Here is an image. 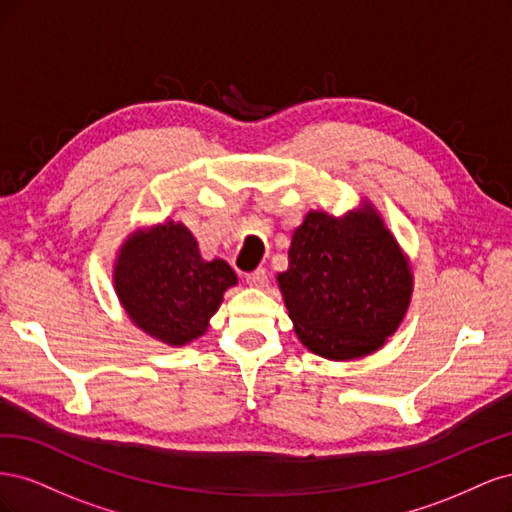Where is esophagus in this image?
Returning a JSON list of instances; mask_svg holds the SVG:
<instances>
[{
	"mask_svg": "<svg viewBox=\"0 0 512 512\" xmlns=\"http://www.w3.org/2000/svg\"><path fill=\"white\" fill-rule=\"evenodd\" d=\"M245 282L250 284V286L262 288V286H267L269 275H267L265 269H256V271H252V273H245Z\"/></svg>",
	"mask_w": 512,
	"mask_h": 512,
	"instance_id": "1",
	"label": "esophagus"
}]
</instances>
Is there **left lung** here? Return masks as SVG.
Segmentation results:
<instances>
[{
    "instance_id": "8db88e82",
    "label": "left lung",
    "mask_w": 512,
    "mask_h": 512,
    "mask_svg": "<svg viewBox=\"0 0 512 512\" xmlns=\"http://www.w3.org/2000/svg\"><path fill=\"white\" fill-rule=\"evenodd\" d=\"M301 342L327 359L378 350L404 318L412 277L397 241L369 207L344 220L312 211L292 232L277 275Z\"/></svg>"
}]
</instances>
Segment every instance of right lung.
I'll list each match as a JSON object with an SVG mask.
<instances>
[{
    "mask_svg": "<svg viewBox=\"0 0 512 512\" xmlns=\"http://www.w3.org/2000/svg\"><path fill=\"white\" fill-rule=\"evenodd\" d=\"M235 284V271L220 258H200L192 232L175 222L136 232L115 267L117 294L136 327L170 346L203 335Z\"/></svg>",
    "mask_w": 512,
    "mask_h": 512,
    "instance_id": "obj_1",
    "label": "right lung"
}]
</instances>
